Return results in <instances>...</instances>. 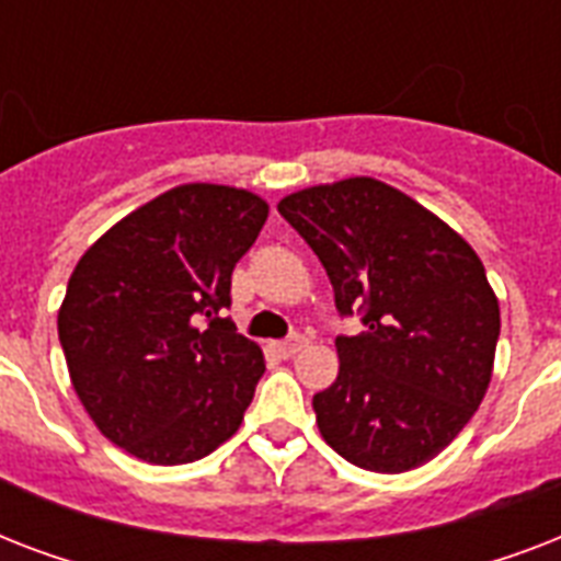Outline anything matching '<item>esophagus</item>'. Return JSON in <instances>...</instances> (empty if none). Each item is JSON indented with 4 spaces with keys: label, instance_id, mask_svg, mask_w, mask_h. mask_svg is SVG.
Returning <instances> with one entry per match:
<instances>
[{
    "label": "esophagus",
    "instance_id": "1",
    "mask_svg": "<svg viewBox=\"0 0 561 561\" xmlns=\"http://www.w3.org/2000/svg\"><path fill=\"white\" fill-rule=\"evenodd\" d=\"M302 346H306V337H302V334H294V337H288V341L276 343V352H279L282 358H294Z\"/></svg>",
    "mask_w": 561,
    "mask_h": 561
}]
</instances>
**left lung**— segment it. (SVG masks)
<instances>
[{"label":"left lung","mask_w":561,"mask_h":561,"mask_svg":"<svg viewBox=\"0 0 561 561\" xmlns=\"http://www.w3.org/2000/svg\"><path fill=\"white\" fill-rule=\"evenodd\" d=\"M279 215L323 262L343 317L341 373L317 427L352 466L399 474L434 460L486 396L501 308L483 262L434 211L373 178L311 186Z\"/></svg>","instance_id":"left-lung-1"}]
</instances>
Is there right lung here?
Wrapping results in <instances>:
<instances>
[{
    "instance_id": "add662e5",
    "label": "right lung",
    "mask_w": 561,
    "mask_h": 561,
    "mask_svg": "<svg viewBox=\"0 0 561 561\" xmlns=\"http://www.w3.org/2000/svg\"><path fill=\"white\" fill-rule=\"evenodd\" d=\"M264 220L259 194L186 183L130 211L75 264L57 334L75 392L110 443L183 466L236 434L264 355L220 314Z\"/></svg>"
}]
</instances>
